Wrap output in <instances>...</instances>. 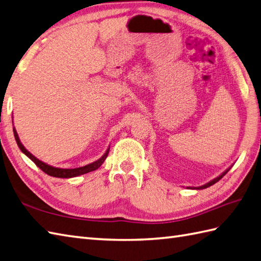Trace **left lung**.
Here are the masks:
<instances>
[{
    "label": "left lung",
    "mask_w": 261,
    "mask_h": 261,
    "mask_svg": "<svg viewBox=\"0 0 261 261\" xmlns=\"http://www.w3.org/2000/svg\"><path fill=\"white\" fill-rule=\"evenodd\" d=\"M232 167V166H231ZM231 167H229L228 169H227V170H225V171H223L220 175H219V177H217V178H215V179H213V180H211V181H209V182L208 184H205V185H203V186H201V187H193V188H188V189H196V190H201V189H205V188H208V187H210V186H213V185H215L216 182H218V181H219L222 177H223V175H225L229 170H230V169H231Z\"/></svg>",
    "instance_id": "obj_1"
}]
</instances>
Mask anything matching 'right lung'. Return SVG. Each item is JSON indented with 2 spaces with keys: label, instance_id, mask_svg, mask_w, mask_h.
I'll use <instances>...</instances> for the list:
<instances>
[{
  "label": "right lung",
  "instance_id": "1",
  "mask_svg": "<svg viewBox=\"0 0 261 261\" xmlns=\"http://www.w3.org/2000/svg\"><path fill=\"white\" fill-rule=\"evenodd\" d=\"M13 133H14V138H15V141L19 145L20 150L22 152L25 154L27 156H29L30 159H31L36 166H38L42 171L45 172L46 174L51 175V177H56V178H73V177H77V175H81V174H86L88 172L91 171H94L98 169L99 167H101V165L105 160L107 159L108 153H109V150H110V147L108 148V150L106 151V153L103 154L99 160H96L92 163H90V165H87L84 167H80V168H74V169H62V168H56V167H52L50 165H47V163L43 162L39 160L36 156H34L31 152H29V151L24 148V145L21 143V140L19 138V135H17V132L15 130V128L13 126Z\"/></svg>",
  "mask_w": 261,
  "mask_h": 261
}]
</instances>
